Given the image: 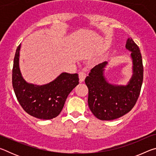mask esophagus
I'll return each instance as SVG.
<instances>
[{"instance_id": "obj_1", "label": "esophagus", "mask_w": 156, "mask_h": 156, "mask_svg": "<svg viewBox=\"0 0 156 156\" xmlns=\"http://www.w3.org/2000/svg\"><path fill=\"white\" fill-rule=\"evenodd\" d=\"M79 75V80H80V82H83L84 80V79L86 78V73L84 72H80L78 73Z\"/></svg>"}]
</instances>
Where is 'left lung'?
<instances>
[{
	"mask_svg": "<svg viewBox=\"0 0 156 156\" xmlns=\"http://www.w3.org/2000/svg\"><path fill=\"white\" fill-rule=\"evenodd\" d=\"M126 49L131 51L133 74L126 84L109 83L105 76V61L91 69L85 78L89 89L88 105L91 112L101 120H112L130 112L136 105L143 81V65L138 45L132 38L126 42Z\"/></svg>",
	"mask_w": 156,
	"mask_h": 156,
	"instance_id": "1",
	"label": "left lung"
}]
</instances>
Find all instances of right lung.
I'll list each match as a JSON object with an SVG mask.
<instances>
[{"label": "right lung", "mask_w": 156, "mask_h": 156, "mask_svg": "<svg viewBox=\"0 0 156 156\" xmlns=\"http://www.w3.org/2000/svg\"><path fill=\"white\" fill-rule=\"evenodd\" d=\"M20 44L16 51L12 70L16 96L28 114L38 119H53L60 114L68 95L79 84L78 74L62 72L54 80L42 85L27 83L19 67Z\"/></svg>", "instance_id": "obj_1"}]
</instances>
